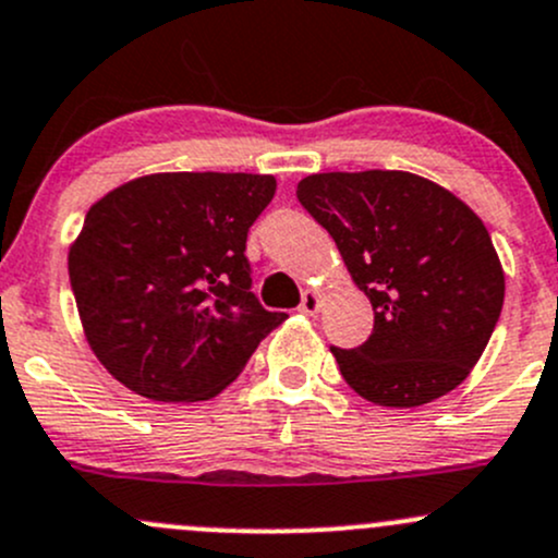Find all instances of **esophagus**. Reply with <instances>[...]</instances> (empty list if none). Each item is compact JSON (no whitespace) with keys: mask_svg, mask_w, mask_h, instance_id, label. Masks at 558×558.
Returning <instances> with one entry per match:
<instances>
[{"mask_svg":"<svg viewBox=\"0 0 558 558\" xmlns=\"http://www.w3.org/2000/svg\"><path fill=\"white\" fill-rule=\"evenodd\" d=\"M320 307V294L315 289H305V294H302V302H300V311L305 315H315Z\"/></svg>","mask_w":558,"mask_h":558,"instance_id":"esophagus-1","label":"esophagus"}]
</instances>
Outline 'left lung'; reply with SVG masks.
<instances>
[{
    "label": "left lung",
    "instance_id": "8db88e82",
    "mask_svg": "<svg viewBox=\"0 0 558 558\" xmlns=\"http://www.w3.org/2000/svg\"><path fill=\"white\" fill-rule=\"evenodd\" d=\"M375 311L364 345L331 348L345 384L384 408L453 391L486 351L505 272L481 218L413 172H318L296 185Z\"/></svg>",
    "mask_w": 558,
    "mask_h": 558
}]
</instances>
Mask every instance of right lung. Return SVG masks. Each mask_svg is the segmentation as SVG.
Wrapping results in <instances>:
<instances>
[{
  "label": "right lung",
  "instance_id": "add662e5",
  "mask_svg": "<svg viewBox=\"0 0 558 558\" xmlns=\"http://www.w3.org/2000/svg\"><path fill=\"white\" fill-rule=\"evenodd\" d=\"M272 174L156 172L86 213L70 247L83 331L107 373L154 402H202L232 384L289 315L251 291L247 229Z\"/></svg>",
  "mask_w": 558,
  "mask_h": 558
}]
</instances>
